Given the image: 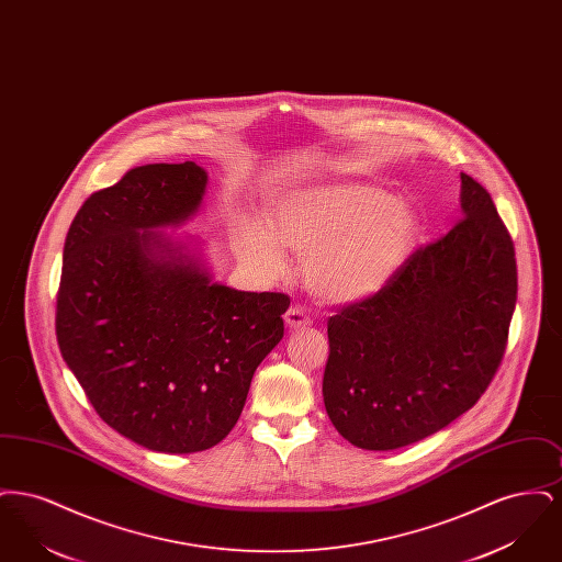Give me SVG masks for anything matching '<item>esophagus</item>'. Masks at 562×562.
Wrapping results in <instances>:
<instances>
[{
    "instance_id": "obj_1",
    "label": "esophagus",
    "mask_w": 562,
    "mask_h": 562,
    "mask_svg": "<svg viewBox=\"0 0 562 562\" xmlns=\"http://www.w3.org/2000/svg\"><path fill=\"white\" fill-rule=\"evenodd\" d=\"M284 322L291 330H299V328H305V326H312V318L299 310V307H291L286 314H284Z\"/></svg>"
}]
</instances>
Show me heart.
I'll use <instances>...</instances> for the list:
<instances>
[{
	"label": "heart",
	"instance_id": "1",
	"mask_svg": "<svg viewBox=\"0 0 562 562\" xmlns=\"http://www.w3.org/2000/svg\"><path fill=\"white\" fill-rule=\"evenodd\" d=\"M417 234L419 214L404 200L369 183L333 181L282 191L263 221L241 218L234 246L241 263L263 278L284 276V250L296 252L310 293L353 305L392 282Z\"/></svg>",
	"mask_w": 562,
	"mask_h": 562
}]
</instances>
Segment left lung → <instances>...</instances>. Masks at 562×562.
<instances>
[{
	"instance_id": "1",
	"label": "left lung",
	"mask_w": 562,
	"mask_h": 562,
	"mask_svg": "<svg viewBox=\"0 0 562 562\" xmlns=\"http://www.w3.org/2000/svg\"><path fill=\"white\" fill-rule=\"evenodd\" d=\"M459 213L383 291L328 321L324 406L358 449L394 451L447 428L504 358L518 291L514 244L486 189L463 172Z\"/></svg>"
}]
</instances>
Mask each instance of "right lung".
Returning a JSON list of instances; mask_svg holds the SVG:
<instances>
[{"label":"right lung","instance_id":"right-lung-1","mask_svg":"<svg viewBox=\"0 0 562 562\" xmlns=\"http://www.w3.org/2000/svg\"><path fill=\"white\" fill-rule=\"evenodd\" d=\"M195 161L133 168L92 193L65 240L63 360L109 428L158 453L206 451L238 424L257 367L284 337L282 293L214 282Z\"/></svg>","mask_w":562,"mask_h":562}]
</instances>
